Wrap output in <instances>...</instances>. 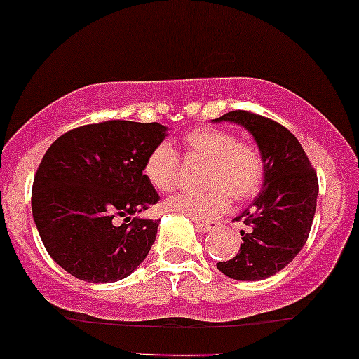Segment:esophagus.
I'll return each instance as SVG.
<instances>
[{
    "label": "esophagus",
    "instance_id": "1",
    "mask_svg": "<svg viewBox=\"0 0 359 359\" xmlns=\"http://www.w3.org/2000/svg\"><path fill=\"white\" fill-rule=\"evenodd\" d=\"M196 228L199 231H211L216 228V223H206V222H196Z\"/></svg>",
    "mask_w": 359,
    "mask_h": 359
}]
</instances>
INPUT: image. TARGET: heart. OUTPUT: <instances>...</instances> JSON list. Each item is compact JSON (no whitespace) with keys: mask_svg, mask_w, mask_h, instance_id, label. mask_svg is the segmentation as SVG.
Wrapping results in <instances>:
<instances>
[{"mask_svg":"<svg viewBox=\"0 0 359 359\" xmlns=\"http://www.w3.org/2000/svg\"><path fill=\"white\" fill-rule=\"evenodd\" d=\"M186 160L204 161V192H180L167 199L170 212L192 219H211L230 208V201H247L261 191L266 177V161L261 148L249 141H240L226 129L198 128L182 137ZM144 177L156 191L167 192L175 186L179 173V155L172 144L158 143L148 153L143 167Z\"/></svg>","mask_w":359,"mask_h":359,"instance_id":"b5f03b06","label":"heart"}]
</instances>
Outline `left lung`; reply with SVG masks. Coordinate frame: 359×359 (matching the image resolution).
<instances>
[{"mask_svg": "<svg viewBox=\"0 0 359 359\" xmlns=\"http://www.w3.org/2000/svg\"><path fill=\"white\" fill-rule=\"evenodd\" d=\"M237 122L254 136L266 161L264 187L238 218L249 226L233 259L216 267L238 281H261L297 257L309 238L318 180L300 141L285 126L247 110H233L215 122Z\"/></svg>", "mask_w": 359, "mask_h": 359, "instance_id": "obj_1", "label": "left lung"}]
</instances>
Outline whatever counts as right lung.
<instances>
[{
	"mask_svg": "<svg viewBox=\"0 0 359 359\" xmlns=\"http://www.w3.org/2000/svg\"><path fill=\"white\" fill-rule=\"evenodd\" d=\"M165 136L158 122L105 121L50 144L34 177L32 215L46 250L66 273L114 283L147 259L160 219L132 216L158 203L143 167Z\"/></svg>",
	"mask_w": 359,
	"mask_h": 359,
	"instance_id": "right-lung-1",
	"label": "right lung"
}]
</instances>
